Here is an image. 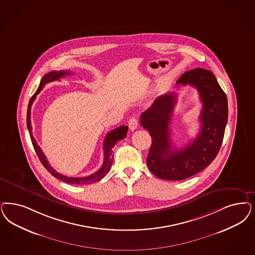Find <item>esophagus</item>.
Wrapping results in <instances>:
<instances>
[{
  "label": "esophagus",
  "mask_w": 255,
  "mask_h": 255,
  "mask_svg": "<svg viewBox=\"0 0 255 255\" xmlns=\"http://www.w3.org/2000/svg\"><path fill=\"white\" fill-rule=\"evenodd\" d=\"M129 128L131 129V131H133V130H135L137 127H138V122H137V119L136 118H134V117H132V119H130V121H129Z\"/></svg>",
  "instance_id": "obj_1"
}]
</instances>
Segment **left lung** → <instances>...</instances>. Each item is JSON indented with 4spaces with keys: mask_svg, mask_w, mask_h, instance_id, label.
Here are the masks:
<instances>
[{
    "mask_svg": "<svg viewBox=\"0 0 255 255\" xmlns=\"http://www.w3.org/2000/svg\"><path fill=\"white\" fill-rule=\"evenodd\" d=\"M176 86L190 85L197 88L202 103L199 134L185 148L177 149L170 142L171 116L177 102L175 92L155 99L140 116V124L151 136L147 165L160 179L181 181L208 167L219 153L228 121L227 97L210 70L186 71Z\"/></svg>",
    "mask_w": 255,
    "mask_h": 255,
    "instance_id": "8db88e82",
    "label": "left lung"
}]
</instances>
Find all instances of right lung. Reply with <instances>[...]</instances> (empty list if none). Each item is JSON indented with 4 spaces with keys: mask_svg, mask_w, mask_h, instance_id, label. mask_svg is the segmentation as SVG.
<instances>
[{
    "mask_svg": "<svg viewBox=\"0 0 255 255\" xmlns=\"http://www.w3.org/2000/svg\"><path fill=\"white\" fill-rule=\"evenodd\" d=\"M68 74H70V71H68V70H58V71L53 70V71H51V72L45 74L43 78L40 81V84H39V87L37 88V90L35 91V94L32 96V98L29 101L28 109H27V128H28V131L30 133L32 144L34 146V149H35L38 158L40 160V162L42 163V165L44 166L45 168L52 175L54 176L55 178H57L58 180H60L62 182H65V183H68V184L88 185V184H92V183H96L98 181H100L110 170L112 163H113V158H114L113 148L119 141L122 140V139L126 137L127 132H128V126L122 125V126L116 128L113 131H111V132H109L106 134V138L104 140V151H105L104 164H103L102 167L95 173L87 176V177H68V176L62 175L61 173H58L56 170H54L53 167H51V165L49 164V162L46 159V156H45L42 149H40V147L37 145L35 137L33 136L32 125H31V106L33 105V102L35 100V97L41 91V89L43 88L46 84H48L50 82H53V81L60 80V78L68 75Z\"/></svg>",
    "mask_w": 255,
    "mask_h": 255,
    "instance_id": "1",
    "label": "right lung"
}]
</instances>
